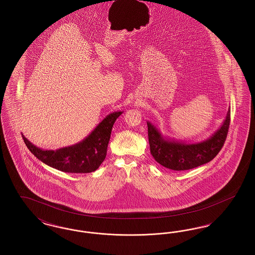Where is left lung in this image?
<instances>
[{
  "label": "left lung",
  "mask_w": 255,
  "mask_h": 255,
  "mask_svg": "<svg viewBox=\"0 0 255 255\" xmlns=\"http://www.w3.org/2000/svg\"><path fill=\"white\" fill-rule=\"evenodd\" d=\"M231 122L229 108L221 127L208 138L196 143H185L163 136L158 128L147 122L150 152L162 166L175 171L192 169L209 162L217 156L227 138Z\"/></svg>",
  "instance_id": "obj_1"
}]
</instances>
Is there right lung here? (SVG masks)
<instances>
[{
	"instance_id": "right-lung-1",
	"label": "right lung",
	"mask_w": 255,
	"mask_h": 255,
	"mask_svg": "<svg viewBox=\"0 0 255 255\" xmlns=\"http://www.w3.org/2000/svg\"><path fill=\"white\" fill-rule=\"evenodd\" d=\"M122 114V111L111 113L82 141L57 150H44L32 144L23 133L22 136L29 151L50 167L68 173H91L106 158L114 123Z\"/></svg>"
}]
</instances>
